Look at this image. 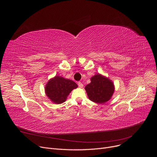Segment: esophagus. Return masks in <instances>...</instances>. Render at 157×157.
I'll use <instances>...</instances> for the list:
<instances>
[{
	"mask_svg": "<svg viewBox=\"0 0 157 157\" xmlns=\"http://www.w3.org/2000/svg\"><path fill=\"white\" fill-rule=\"evenodd\" d=\"M78 84L79 87H80V88H82V87H83V84H82V82H78Z\"/></svg>",
	"mask_w": 157,
	"mask_h": 157,
	"instance_id": "1",
	"label": "esophagus"
}]
</instances>
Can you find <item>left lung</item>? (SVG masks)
Masks as SVG:
<instances>
[{
	"label": "left lung",
	"instance_id": "8db88e82",
	"mask_svg": "<svg viewBox=\"0 0 157 157\" xmlns=\"http://www.w3.org/2000/svg\"><path fill=\"white\" fill-rule=\"evenodd\" d=\"M89 99L98 104H104L110 99L114 92V85L110 79L100 74L91 78V83L85 87Z\"/></svg>",
	"mask_w": 157,
	"mask_h": 157
}]
</instances>
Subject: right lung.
Instances as JSON below:
<instances>
[{
  "mask_svg": "<svg viewBox=\"0 0 157 157\" xmlns=\"http://www.w3.org/2000/svg\"><path fill=\"white\" fill-rule=\"evenodd\" d=\"M78 87L73 81L56 76L50 79L44 87L46 95L55 104H61L66 101L67 97L73 89Z\"/></svg>",
  "mask_w": 157,
  "mask_h": 157,
  "instance_id": "add662e5",
  "label": "right lung"
}]
</instances>
